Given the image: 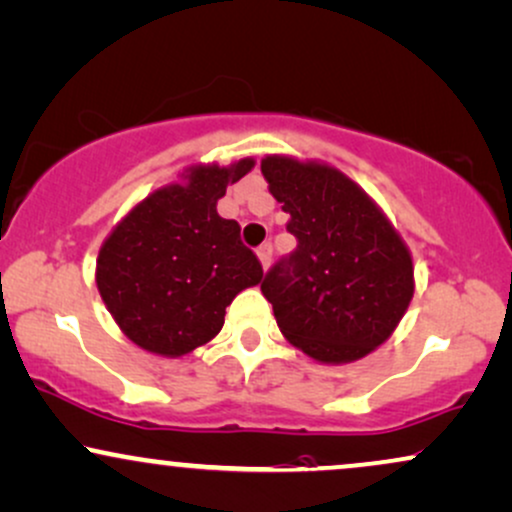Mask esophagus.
Masks as SVG:
<instances>
[{
  "label": "esophagus",
  "mask_w": 512,
  "mask_h": 512,
  "mask_svg": "<svg viewBox=\"0 0 512 512\" xmlns=\"http://www.w3.org/2000/svg\"><path fill=\"white\" fill-rule=\"evenodd\" d=\"M272 252H274L272 243H262L260 248H257V257H260V262H262L264 269H267L269 262H272Z\"/></svg>",
  "instance_id": "obj_1"
}]
</instances>
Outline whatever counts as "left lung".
I'll return each mask as SVG.
<instances>
[{"label":"left lung","mask_w":512,"mask_h":512,"mask_svg":"<svg viewBox=\"0 0 512 512\" xmlns=\"http://www.w3.org/2000/svg\"><path fill=\"white\" fill-rule=\"evenodd\" d=\"M262 174L298 240L262 281L281 334L319 362L360 360L408 310V248L341 171L267 157Z\"/></svg>","instance_id":"8db88e82"}]
</instances>
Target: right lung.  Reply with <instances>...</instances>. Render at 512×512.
Returning <instances> with one entry per match:
<instances>
[{
  "instance_id": "obj_1",
  "label": "right lung",
  "mask_w": 512,
  "mask_h": 512,
  "mask_svg": "<svg viewBox=\"0 0 512 512\" xmlns=\"http://www.w3.org/2000/svg\"><path fill=\"white\" fill-rule=\"evenodd\" d=\"M252 159L195 166L121 221L97 257V288L123 334L140 348L178 357L214 338L226 307L262 279V264L217 200L252 169Z\"/></svg>"
}]
</instances>
